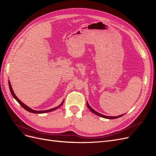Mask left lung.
I'll list each match as a JSON object with an SVG mask.
<instances>
[{
    "label": "left lung",
    "mask_w": 156,
    "mask_h": 156,
    "mask_svg": "<svg viewBox=\"0 0 156 156\" xmlns=\"http://www.w3.org/2000/svg\"><path fill=\"white\" fill-rule=\"evenodd\" d=\"M87 107H88L89 109L93 113H94V114L96 115H98V116H101V117H103V118H105V119H118V118L121 117V116H122L123 115H124H124H119V116H105V115H103L100 114V113H99V112H96V111H94V110L93 109V108H92L89 105V104H88V102L87 103Z\"/></svg>",
    "instance_id": "8db88e82"
}]
</instances>
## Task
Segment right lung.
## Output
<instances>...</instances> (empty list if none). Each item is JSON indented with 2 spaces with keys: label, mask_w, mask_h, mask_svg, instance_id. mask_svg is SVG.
<instances>
[{
  "label": "right lung",
  "mask_w": 156,
  "mask_h": 156,
  "mask_svg": "<svg viewBox=\"0 0 156 156\" xmlns=\"http://www.w3.org/2000/svg\"><path fill=\"white\" fill-rule=\"evenodd\" d=\"M8 84H9V88H10V92H11V93H12V95L13 96V97L16 99V100H17V101L19 103H20V104L23 108H24L25 110H27V111H29V112H30L36 113V114H40V113H45V112H48L53 111H55V110H56V109H57L58 108H59L60 107L62 106V104H63V103H64V101H63L62 102V103H61V104H60V105H58V107L53 108H51V109H49V110H45V111H35V110H33V109H32V108H30V107L27 106V105H26L25 104H24V103H23L22 101H21L20 100H19V99L17 98V97L16 96V94H14V92H13V89H12V85H11V84H10V81L8 82Z\"/></svg>",
  "instance_id": "right-lung-1"
}]
</instances>
